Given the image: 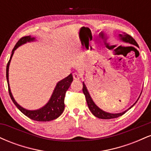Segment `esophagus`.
Returning a JSON list of instances; mask_svg holds the SVG:
<instances>
[{"label":"esophagus","instance_id":"1","mask_svg":"<svg viewBox=\"0 0 151 151\" xmlns=\"http://www.w3.org/2000/svg\"><path fill=\"white\" fill-rule=\"evenodd\" d=\"M73 78L74 79H75V80H79V79H80V76H79V74H78L77 73H74Z\"/></svg>","mask_w":151,"mask_h":151}]
</instances>
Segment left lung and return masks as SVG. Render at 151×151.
Returning a JSON list of instances; mask_svg holds the SVG:
<instances>
[{"mask_svg":"<svg viewBox=\"0 0 151 151\" xmlns=\"http://www.w3.org/2000/svg\"><path fill=\"white\" fill-rule=\"evenodd\" d=\"M120 37L123 41H124V42H129V43H130V44L134 45L138 47V44H137V42H136V41L134 39H133V37H132V36L129 35H127V34L120 35ZM82 91H83V93H84V94L85 95L86 103H87V105H88V106H89V109H90V111H91V113H92L93 115L99 118V119H115V118H118L119 116H121L124 115V114H125L126 111H125L122 112V113H119V114H110V113H107V112L104 111H102L101 109H100L97 106H96L94 103H93V100L91 99V96H90L89 93V92H88L85 84H83ZM138 99H139V98H138ZM136 103H135V104H136ZM135 104L132 106L130 107V109L132 108L133 106L135 105Z\"/></svg>","mask_w":151,"mask_h":151,"instance_id":"left-lung-1","label":"left lung"}]
</instances>
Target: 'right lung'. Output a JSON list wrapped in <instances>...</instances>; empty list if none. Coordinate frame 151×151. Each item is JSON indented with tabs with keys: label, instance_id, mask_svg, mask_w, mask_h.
I'll list each match as a JSON object with an SVG mask.
<instances>
[{
	"label": "right lung",
	"instance_id": "add662e5",
	"mask_svg": "<svg viewBox=\"0 0 151 151\" xmlns=\"http://www.w3.org/2000/svg\"><path fill=\"white\" fill-rule=\"evenodd\" d=\"M34 37H30V36H25L20 38L16 43L14 48H13V51H12V55L10 56V58L7 64L6 67V78L7 81H8V91H9V94L10 98H11L12 101H13L14 104L16 106L20 111L22 112L24 115L30 118V119L37 121H50L54 119H57L60 116V115L63 112L64 109H65V94L67 92V89L70 87L71 83L73 81V77L72 74H70L68 77H67L65 79H62L60 81H59L57 84L56 87H55L54 92L52 95V97L50 99L49 102L44 107L41 108L39 110L36 111H28L26 109H23L22 107L20 106L17 104V102L15 101V99L13 97L11 92H10V89L9 87V84H8V68H9V65L10 60H11L12 56H13L14 50H15L19 46L24 43L27 42H30V41L34 40Z\"/></svg>",
	"mask_w": 151,
	"mask_h": 151
}]
</instances>
